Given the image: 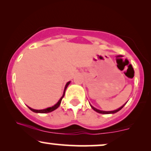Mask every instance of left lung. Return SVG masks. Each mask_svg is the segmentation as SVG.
Masks as SVG:
<instances>
[{
    "label": "left lung",
    "instance_id": "left-lung-1",
    "mask_svg": "<svg viewBox=\"0 0 151 151\" xmlns=\"http://www.w3.org/2000/svg\"><path fill=\"white\" fill-rule=\"evenodd\" d=\"M125 104H124V105H125ZM124 105H123L122 106L120 107V108H119V109H116V110L111 111H100V110H99V109H96V108H94V107H93L91 105V108H92V109H93V110L95 111L98 112V113H99V114H114V113H116V112L119 111H120L121 109H122L123 107L124 106Z\"/></svg>",
    "mask_w": 151,
    "mask_h": 151
}]
</instances>
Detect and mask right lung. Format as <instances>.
<instances>
[{"label": "right lung", "instance_id": "obj_1", "mask_svg": "<svg viewBox=\"0 0 151 151\" xmlns=\"http://www.w3.org/2000/svg\"><path fill=\"white\" fill-rule=\"evenodd\" d=\"M70 81H69V82H67V84H66V86H65V90H64V93H63V95H62V96L61 97V99H60L59 100V101L58 102V103H57L56 104H55V105H54L53 106H52V107H49V108L45 109H42V110H36V109H31V108H30V107H28V108L30 109V110L32 111L35 112V113H42V114H45V113H50V112L52 111L55 110V109H57L58 108L59 106H60V104H61L62 99H63L64 96H65V93L66 89H67V86H68L69 84H70Z\"/></svg>", "mask_w": 151, "mask_h": 151}]
</instances>
